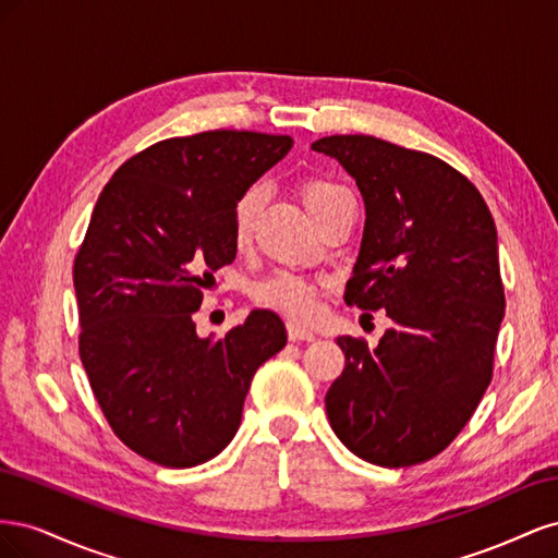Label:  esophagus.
<instances>
[{"label": "esophagus", "mask_w": 558, "mask_h": 558, "mask_svg": "<svg viewBox=\"0 0 558 558\" xmlns=\"http://www.w3.org/2000/svg\"><path fill=\"white\" fill-rule=\"evenodd\" d=\"M286 332H289L291 342H314V332L307 330V328H302L300 324H293V320L286 324Z\"/></svg>", "instance_id": "1"}]
</instances>
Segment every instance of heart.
I'll return each instance as SVG.
<instances>
[{
	"label": "heart",
	"instance_id": "b5f03b06",
	"mask_svg": "<svg viewBox=\"0 0 558 558\" xmlns=\"http://www.w3.org/2000/svg\"><path fill=\"white\" fill-rule=\"evenodd\" d=\"M347 191L342 185H337L326 179H307L300 185V199L305 209L312 214V218H318L332 202L344 195ZM260 207V193L258 189L246 191L232 211V238L234 244L244 246L251 240L253 223H256ZM330 291V281L324 277H302L286 272L267 275L265 279L253 283L251 298L256 305L265 310H275L279 314L291 316L295 320H312L320 312V300Z\"/></svg>",
	"mask_w": 558,
	"mask_h": 558
}]
</instances>
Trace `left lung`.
I'll return each mask as SVG.
<instances>
[{"mask_svg": "<svg viewBox=\"0 0 558 558\" xmlns=\"http://www.w3.org/2000/svg\"><path fill=\"white\" fill-rule=\"evenodd\" d=\"M340 160L365 202L349 307L393 320L377 349L337 337L347 365L328 421L359 459L408 468L445 451L494 377L505 314L496 223L468 177L424 150L369 134L312 144Z\"/></svg>", "mask_w": 558, "mask_h": 558, "instance_id": "1", "label": "left lung"}]
</instances>
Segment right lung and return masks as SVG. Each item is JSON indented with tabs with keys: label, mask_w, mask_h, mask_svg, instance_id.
<instances>
[{
	"label": "right lung",
	"mask_w": 558,
	"mask_h": 558,
	"mask_svg": "<svg viewBox=\"0 0 558 558\" xmlns=\"http://www.w3.org/2000/svg\"><path fill=\"white\" fill-rule=\"evenodd\" d=\"M293 146L289 134L209 130L162 140L118 167L74 258L78 353L118 440L165 468L221 453L256 369L286 347L275 312L221 340L193 314L238 256V199Z\"/></svg>",
	"instance_id": "obj_1"
}]
</instances>
